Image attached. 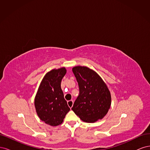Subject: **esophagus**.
<instances>
[{
    "instance_id": "esophagus-1",
    "label": "esophagus",
    "mask_w": 150,
    "mask_h": 150,
    "mask_svg": "<svg viewBox=\"0 0 150 150\" xmlns=\"http://www.w3.org/2000/svg\"><path fill=\"white\" fill-rule=\"evenodd\" d=\"M67 104H68V106H69V107L70 108H72V106H73V101H72V100L68 101H67Z\"/></svg>"
}]
</instances>
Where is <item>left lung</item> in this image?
<instances>
[{
  "instance_id": "obj_1",
  "label": "left lung",
  "mask_w": 150,
  "mask_h": 150,
  "mask_svg": "<svg viewBox=\"0 0 150 150\" xmlns=\"http://www.w3.org/2000/svg\"><path fill=\"white\" fill-rule=\"evenodd\" d=\"M72 72L78 81L79 94L72 110L86 122H94L106 115L111 107V96L107 85L93 69L75 66Z\"/></svg>"
}]
</instances>
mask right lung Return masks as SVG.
<instances>
[{"instance_id": "add662e5", "label": "right lung", "mask_w": 150, "mask_h": 150, "mask_svg": "<svg viewBox=\"0 0 150 150\" xmlns=\"http://www.w3.org/2000/svg\"><path fill=\"white\" fill-rule=\"evenodd\" d=\"M66 73L64 67L47 72L35 97L34 106L39 117L52 126L62 124L70 110L61 88V81Z\"/></svg>"}]
</instances>
